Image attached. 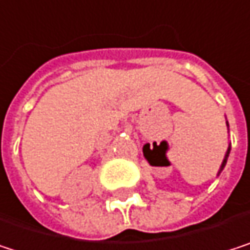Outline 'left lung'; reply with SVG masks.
<instances>
[{
  "mask_svg": "<svg viewBox=\"0 0 250 250\" xmlns=\"http://www.w3.org/2000/svg\"><path fill=\"white\" fill-rule=\"evenodd\" d=\"M227 126H229V123H227ZM230 149H231V145H229V148H227V152H226V155H224V160H223V164H221V167H220L218 174L223 171V168H224V167H226V164H227V158H229V155H230Z\"/></svg>",
  "mask_w": 250,
  "mask_h": 250,
  "instance_id": "8db88e82",
  "label": "left lung"
}]
</instances>
